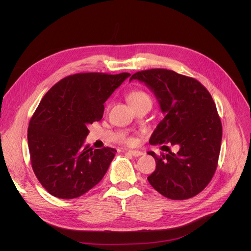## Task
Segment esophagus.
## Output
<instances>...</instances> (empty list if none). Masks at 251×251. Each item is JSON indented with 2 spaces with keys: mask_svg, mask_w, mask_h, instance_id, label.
<instances>
[{
  "mask_svg": "<svg viewBox=\"0 0 251 251\" xmlns=\"http://www.w3.org/2000/svg\"><path fill=\"white\" fill-rule=\"evenodd\" d=\"M127 153H128V154H130V155H131V156H133V157H139V156L143 155V153H142V152H140V151H136V150H129V151H127Z\"/></svg>",
  "mask_w": 251,
  "mask_h": 251,
  "instance_id": "esophagus-1",
  "label": "esophagus"
}]
</instances>
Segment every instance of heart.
I'll use <instances>...</instances> for the list:
<instances>
[{
    "label": "heart",
    "mask_w": 251,
    "mask_h": 251,
    "mask_svg": "<svg viewBox=\"0 0 251 251\" xmlns=\"http://www.w3.org/2000/svg\"><path fill=\"white\" fill-rule=\"evenodd\" d=\"M128 101L131 104L142 102V101H151L150 96L142 90H133L132 92L129 93L128 95ZM132 142V140H131Z\"/></svg>",
    "instance_id": "b5f03b06"
}]
</instances>
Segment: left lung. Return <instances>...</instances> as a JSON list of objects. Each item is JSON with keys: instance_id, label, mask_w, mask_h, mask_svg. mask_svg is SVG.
<instances>
[{"instance_id": "1", "label": "left lung", "mask_w": 251, "mask_h": 251, "mask_svg": "<svg viewBox=\"0 0 251 251\" xmlns=\"http://www.w3.org/2000/svg\"><path fill=\"white\" fill-rule=\"evenodd\" d=\"M133 79L154 92L165 114L149 143L178 148L160 157L148 152L156 161L150 185L171 200L197 196L212 178L221 151L223 127L211 95L197 79L164 68L138 71Z\"/></svg>"}]
</instances>
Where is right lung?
I'll list each match as a JSON object with an SVG mask.
<instances>
[{"instance_id": "obj_1", "label": "right lung", "mask_w": 251, "mask_h": 251, "mask_svg": "<svg viewBox=\"0 0 251 251\" xmlns=\"http://www.w3.org/2000/svg\"><path fill=\"white\" fill-rule=\"evenodd\" d=\"M131 75L76 74L43 97L27 130L31 167L42 186L58 199H75L96 186L116 150L84 145L88 125L100 121L104 103Z\"/></svg>"}]
</instances>
